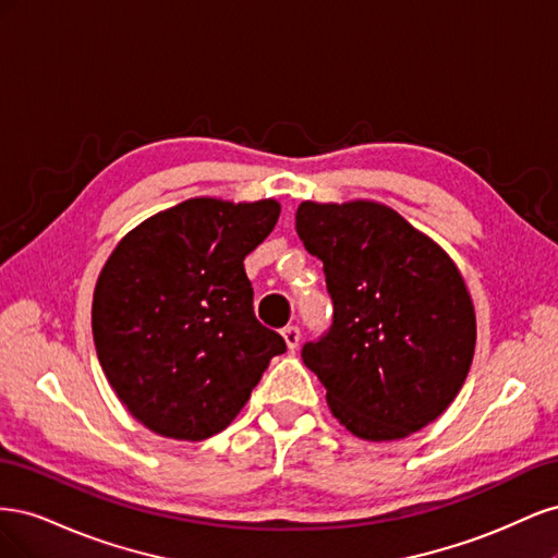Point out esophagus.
Masks as SVG:
<instances>
[{
  "label": "esophagus",
  "mask_w": 558,
  "mask_h": 558,
  "mask_svg": "<svg viewBox=\"0 0 558 558\" xmlns=\"http://www.w3.org/2000/svg\"><path fill=\"white\" fill-rule=\"evenodd\" d=\"M281 335H283V340H286V347H289L291 351L300 344V328L298 326H286L283 330H281Z\"/></svg>",
  "instance_id": "obj_1"
}]
</instances>
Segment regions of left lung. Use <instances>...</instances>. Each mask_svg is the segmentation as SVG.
Masks as SVG:
<instances>
[{
    "mask_svg": "<svg viewBox=\"0 0 558 558\" xmlns=\"http://www.w3.org/2000/svg\"><path fill=\"white\" fill-rule=\"evenodd\" d=\"M295 230L324 263L332 324L302 347L332 414L363 440L416 433L468 377L475 310L447 253L377 202H302Z\"/></svg>",
    "mask_w": 558,
    "mask_h": 558,
    "instance_id": "8db88e82",
    "label": "left lung"
}]
</instances>
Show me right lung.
Instances as JSON below:
<instances>
[{
  "label": "right lung",
  "mask_w": 558,
  "mask_h": 558,
  "mask_svg": "<svg viewBox=\"0 0 558 558\" xmlns=\"http://www.w3.org/2000/svg\"><path fill=\"white\" fill-rule=\"evenodd\" d=\"M279 202L185 199L150 216L109 256L93 295V337L109 384L146 428L207 440L232 424L283 337L253 314L244 258Z\"/></svg>",
  "instance_id": "1"
}]
</instances>
